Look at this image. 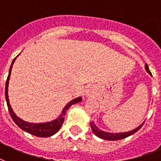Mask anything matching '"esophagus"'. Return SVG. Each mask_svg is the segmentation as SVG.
I'll use <instances>...</instances> for the list:
<instances>
[{"mask_svg":"<svg viewBox=\"0 0 161 161\" xmlns=\"http://www.w3.org/2000/svg\"><path fill=\"white\" fill-rule=\"evenodd\" d=\"M94 92H95L94 88L92 86H88L84 91V95L86 97H91L94 96Z\"/></svg>","mask_w":161,"mask_h":161,"instance_id":"34e87169","label":"esophagus"}]
</instances>
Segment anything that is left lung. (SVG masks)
<instances>
[{"label":"left lung","instance_id":"1","mask_svg":"<svg viewBox=\"0 0 161 161\" xmlns=\"http://www.w3.org/2000/svg\"><path fill=\"white\" fill-rule=\"evenodd\" d=\"M145 69H146V71H147L150 75H152L147 64H145ZM143 123H144V121L142 122L139 126H137V127L133 129V130H131V131H125V132H118V133H112V132H107V131H102V130H100V129L95 125V123H94L93 121L91 122L90 124L93 133L95 134L97 136H98V137L102 138V139L108 140V141H116V140H120L123 139V138H125V137L131 136V135L134 134L135 132H136V131L139 130L140 128L142 127V125H143Z\"/></svg>","mask_w":161,"mask_h":161}]
</instances>
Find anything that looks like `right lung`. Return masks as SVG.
<instances>
[{
  "mask_svg": "<svg viewBox=\"0 0 161 161\" xmlns=\"http://www.w3.org/2000/svg\"><path fill=\"white\" fill-rule=\"evenodd\" d=\"M15 59H16V58L13 59L12 64H11L9 74H8L7 81H6V90H5L7 108H8L11 117L13 119V121L16 123V125L26 132H29V133L35 135L36 136H39V137H48V136H53L55 133H57L59 131L60 127L62 126L63 122L64 120V115L66 111L69 109L71 105L75 104L77 103L80 102L82 98L80 97H76V98L71 100L70 102L68 103L67 104L65 105V107L62 110L61 114H59V116L52 121L43 122V123H30V122L25 121L24 119H20L19 116H17L16 114L14 113V111L13 110L10 103H9V98H8V84H9V80H10L12 68H13V63L15 62Z\"/></svg>",
  "mask_w": 161,
  "mask_h": 161,
  "instance_id": "add662e5",
  "label": "right lung"
}]
</instances>
